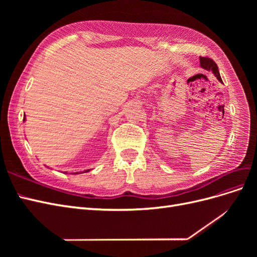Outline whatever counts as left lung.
Masks as SVG:
<instances>
[{
    "instance_id": "obj_1",
    "label": "left lung",
    "mask_w": 257,
    "mask_h": 257,
    "mask_svg": "<svg viewBox=\"0 0 257 257\" xmlns=\"http://www.w3.org/2000/svg\"><path fill=\"white\" fill-rule=\"evenodd\" d=\"M199 61H200V66L207 69V71H211L217 79H219V81L222 82V78L220 76V73H219V68H217V65L215 62L210 59V58H207V57H199Z\"/></svg>"
}]
</instances>
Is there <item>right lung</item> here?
Segmentation results:
<instances>
[{"instance_id": "add662e5", "label": "right lung", "mask_w": 257, "mask_h": 257, "mask_svg": "<svg viewBox=\"0 0 257 257\" xmlns=\"http://www.w3.org/2000/svg\"><path fill=\"white\" fill-rule=\"evenodd\" d=\"M23 121H26V115H25V118H23ZM87 172H89V169L84 170V172H82V173H87ZM75 174H81V173H75Z\"/></svg>"}]
</instances>
